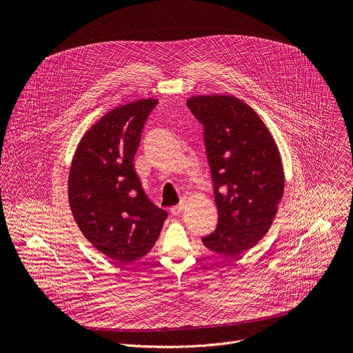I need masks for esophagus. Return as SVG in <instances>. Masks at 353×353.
Wrapping results in <instances>:
<instances>
[{"label": "esophagus", "instance_id": "esophagus-1", "mask_svg": "<svg viewBox=\"0 0 353 353\" xmlns=\"http://www.w3.org/2000/svg\"><path fill=\"white\" fill-rule=\"evenodd\" d=\"M184 207H185V204H184V201H183V203H180V204H177V205L170 208V214L172 215H179L184 210Z\"/></svg>", "mask_w": 353, "mask_h": 353}]
</instances>
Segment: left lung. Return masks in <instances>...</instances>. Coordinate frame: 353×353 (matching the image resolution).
Wrapping results in <instances>:
<instances>
[{
    "instance_id": "obj_1",
    "label": "left lung",
    "mask_w": 353,
    "mask_h": 353,
    "mask_svg": "<svg viewBox=\"0 0 353 353\" xmlns=\"http://www.w3.org/2000/svg\"><path fill=\"white\" fill-rule=\"evenodd\" d=\"M187 106L204 125L219 215L203 243L236 257L254 247L275 219L285 188L279 149L257 112L234 96L198 94Z\"/></svg>"
}]
</instances>
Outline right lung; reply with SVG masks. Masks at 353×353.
I'll use <instances>...</instances> for the list:
<instances>
[{
    "label": "right lung",
    "instance_id": "add662e5",
    "mask_svg": "<svg viewBox=\"0 0 353 353\" xmlns=\"http://www.w3.org/2000/svg\"><path fill=\"white\" fill-rule=\"evenodd\" d=\"M157 105V99H139L106 113L83 134L71 162L72 216L93 247L119 264L149 253L168 216L146 196L134 168L143 124Z\"/></svg>",
    "mask_w": 353,
    "mask_h": 353
}]
</instances>
